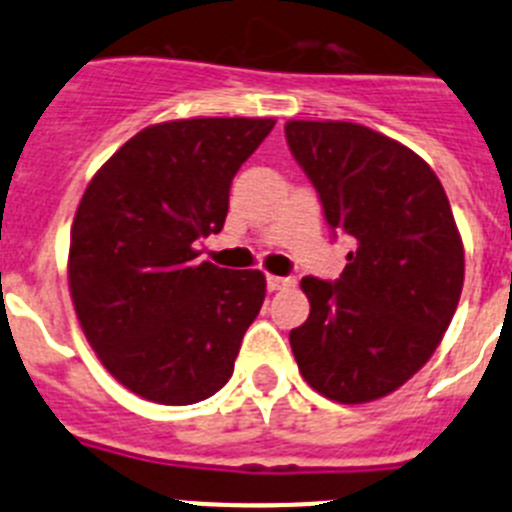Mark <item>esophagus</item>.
Here are the masks:
<instances>
[{
	"instance_id": "1",
	"label": "esophagus",
	"mask_w": 512,
	"mask_h": 512,
	"mask_svg": "<svg viewBox=\"0 0 512 512\" xmlns=\"http://www.w3.org/2000/svg\"><path fill=\"white\" fill-rule=\"evenodd\" d=\"M292 279L289 277H266V289H269V292H279V289H287V287H292Z\"/></svg>"
}]
</instances>
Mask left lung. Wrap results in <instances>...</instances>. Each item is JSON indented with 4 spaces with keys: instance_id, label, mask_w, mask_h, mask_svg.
Instances as JSON below:
<instances>
[{
    "instance_id": "left-lung-1",
    "label": "left lung",
    "mask_w": 512,
    "mask_h": 512,
    "mask_svg": "<svg viewBox=\"0 0 512 512\" xmlns=\"http://www.w3.org/2000/svg\"><path fill=\"white\" fill-rule=\"evenodd\" d=\"M287 146L333 238L354 241L336 282L302 279L310 315L289 330L302 377L343 405L377 400L431 359L464 284V246L418 153L356 122L292 120Z\"/></svg>"
}]
</instances>
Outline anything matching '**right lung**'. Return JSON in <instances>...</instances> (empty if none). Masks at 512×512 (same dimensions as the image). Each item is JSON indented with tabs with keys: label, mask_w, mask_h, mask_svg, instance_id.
I'll list each match as a JSON object with an SVG mask.
<instances>
[{
	"label": "right lung",
	"mask_w": 512,
	"mask_h": 512,
	"mask_svg": "<svg viewBox=\"0 0 512 512\" xmlns=\"http://www.w3.org/2000/svg\"><path fill=\"white\" fill-rule=\"evenodd\" d=\"M274 120L194 117L151 125L94 174L71 228L69 287L107 372L161 405L207 400L266 295L256 269L200 261L238 174Z\"/></svg>",
	"instance_id": "right-lung-1"
}]
</instances>
